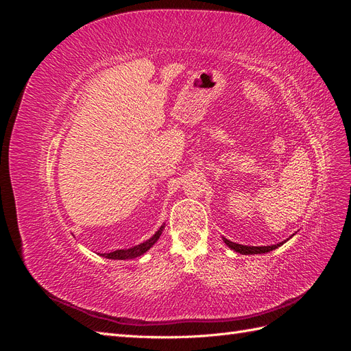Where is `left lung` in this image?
Wrapping results in <instances>:
<instances>
[{"instance_id": "obj_1", "label": "left lung", "mask_w": 351, "mask_h": 351, "mask_svg": "<svg viewBox=\"0 0 351 351\" xmlns=\"http://www.w3.org/2000/svg\"><path fill=\"white\" fill-rule=\"evenodd\" d=\"M293 236H294V234H293ZM293 236H291V237H293ZM291 237H289V239H291ZM289 239H287V240H289ZM287 240H284V241H281V243H277V244H271V246H244V244H239V243H234V241H230L228 239L222 237V241H224L231 250H234V252H237V253H240V254H262V253H268V252H272V250H275V249H278L280 246H282V244H284Z\"/></svg>"}]
</instances>
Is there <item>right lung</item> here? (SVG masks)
Masks as SVG:
<instances>
[{"label": "right lung", "instance_id": "add662e5", "mask_svg": "<svg viewBox=\"0 0 351 351\" xmlns=\"http://www.w3.org/2000/svg\"><path fill=\"white\" fill-rule=\"evenodd\" d=\"M165 224H162L161 227H159V230L155 232V234L149 239L146 240L141 244H137V246H132L130 249H120V250H115V252H111V253H102L101 256L107 258V259H112V261H127V259H134V258H139L142 256L143 253H146L147 250H149L154 244L158 241L159 236L162 234V230H164Z\"/></svg>", "mask_w": 351, "mask_h": 351}]
</instances>
